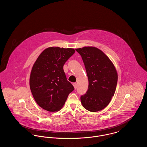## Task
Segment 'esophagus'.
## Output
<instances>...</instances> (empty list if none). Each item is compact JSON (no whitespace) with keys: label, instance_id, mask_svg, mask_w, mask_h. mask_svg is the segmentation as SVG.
<instances>
[{"label":"esophagus","instance_id":"1","mask_svg":"<svg viewBox=\"0 0 147 147\" xmlns=\"http://www.w3.org/2000/svg\"><path fill=\"white\" fill-rule=\"evenodd\" d=\"M73 86H74V89H77V84H76V83H73Z\"/></svg>","mask_w":147,"mask_h":147}]
</instances>
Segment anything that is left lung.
Masks as SVG:
<instances>
[{
	"label": "left lung",
	"instance_id": "obj_1",
	"mask_svg": "<svg viewBox=\"0 0 147 147\" xmlns=\"http://www.w3.org/2000/svg\"><path fill=\"white\" fill-rule=\"evenodd\" d=\"M76 50L82 56L89 81L88 91L80 97L82 104L89 111H101L109 105L115 92L117 70L110 58L96 47Z\"/></svg>",
	"mask_w": 147,
	"mask_h": 147
}]
</instances>
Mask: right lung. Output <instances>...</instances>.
<instances>
[{"label":"right lung","mask_w":147,"mask_h":147,"mask_svg":"<svg viewBox=\"0 0 147 147\" xmlns=\"http://www.w3.org/2000/svg\"><path fill=\"white\" fill-rule=\"evenodd\" d=\"M76 51L50 47L38 57L30 77V89L37 104L49 112L59 111L74 90L63 70L65 62Z\"/></svg>","instance_id":"right-lung-1"}]
</instances>
